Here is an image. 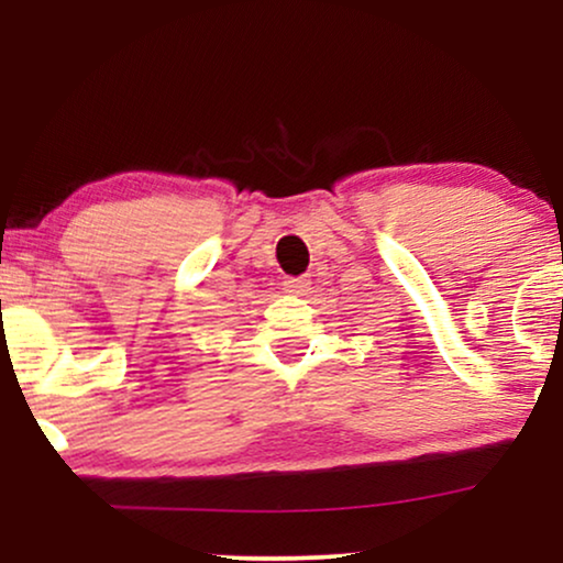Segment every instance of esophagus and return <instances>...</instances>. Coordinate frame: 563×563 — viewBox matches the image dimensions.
Returning a JSON list of instances; mask_svg holds the SVG:
<instances>
[{
	"label": "esophagus",
	"mask_w": 563,
	"mask_h": 563,
	"mask_svg": "<svg viewBox=\"0 0 563 563\" xmlns=\"http://www.w3.org/2000/svg\"><path fill=\"white\" fill-rule=\"evenodd\" d=\"M310 279L307 276H297V279H287L284 282V291L291 297H305L307 291H310Z\"/></svg>",
	"instance_id": "esophagus-1"
}]
</instances>
